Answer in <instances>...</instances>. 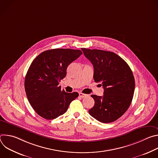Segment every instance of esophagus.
I'll use <instances>...</instances> for the list:
<instances>
[{"instance_id":"1","label":"esophagus","mask_w":158,"mask_h":158,"mask_svg":"<svg viewBox=\"0 0 158 158\" xmlns=\"http://www.w3.org/2000/svg\"><path fill=\"white\" fill-rule=\"evenodd\" d=\"M79 96H80V97H81V98H85V96H87V94H83V93H79Z\"/></svg>"}]
</instances>
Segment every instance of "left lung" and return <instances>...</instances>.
<instances>
[{
  "mask_svg": "<svg viewBox=\"0 0 158 158\" xmlns=\"http://www.w3.org/2000/svg\"><path fill=\"white\" fill-rule=\"evenodd\" d=\"M81 49L93 65L94 81L100 82L104 89L103 96L91 95L95 103L89 113L101 123L115 121L132 102L135 88L132 72L124 60L114 52Z\"/></svg>",
  "mask_w": 158,
  "mask_h": 158,
  "instance_id": "obj_1",
  "label": "left lung"
}]
</instances>
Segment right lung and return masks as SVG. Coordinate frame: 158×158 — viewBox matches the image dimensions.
I'll return each mask as SVG.
<instances>
[{"mask_svg":"<svg viewBox=\"0 0 158 158\" xmlns=\"http://www.w3.org/2000/svg\"><path fill=\"white\" fill-rule=\"evenodd\" d=\"M81 54L80 50L51 49L40 53L31 63L25 77V91L30 104L42 118L51 120L62 115L78 97L76 92L61 90L59 84L66 76L67 66Z\"/></svg>","mask_w":158,"mask_h":158,"instance_id":"add662e5","label":"right lung"}]
</instances>
